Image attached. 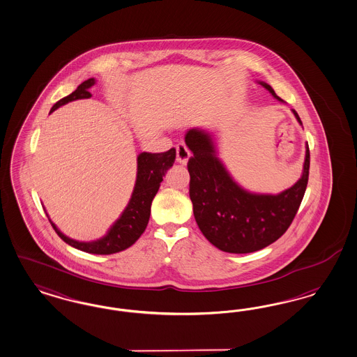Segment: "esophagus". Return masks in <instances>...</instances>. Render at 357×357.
Returning <instances> with one entry per match:
<instances>
[{"label":"esophagus","mask_w":357,"mask_h":357,"mask_svg":"<svg viewBox=\"0 0 357 357\" xmlns=\"http://www.w3.org/2000/svg\"><path fill=\"white\" fill-rule=\"evenodd\" d=\"M190 157H191V153L185 144H178L176 145V162L181 165H185L190 160Z\"/></svg>","instance_id":"esophagus-1"}]
</instances>
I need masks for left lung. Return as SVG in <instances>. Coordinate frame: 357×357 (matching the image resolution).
Returning a JSON list of instances; mask_svg holds the SVG:
<instances>
[{
  "mask_svg": "<svg viewBox=\"0 0 357 357\" xmlns=\"http://www.w3.org/2000/svg\"><path fill=\"white\" fill-rule=\"evenodd\" d=\"M273 98H278L265 82H259ZM295 119L302 125L298 113ZM192 157L188 160L190 199L199 229L212 245L227 253H252L271 245L282 236L302 203L308 182L310 150L302 176L277 195L249 192L234 182L218 157L212 135L194 128L185 137Z\"/></svg>",
  "mask_w": 357,
  "mask_h": 357,
  "instance_id": "1",
  "label": "left lung"
}]
</instances>
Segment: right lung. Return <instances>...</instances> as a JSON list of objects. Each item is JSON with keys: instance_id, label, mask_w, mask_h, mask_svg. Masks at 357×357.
<instances>
[{"instance_id": "right-lung-1", "label": "right lung", "mask_w": 357, "mask_h": 357, "mask_svg": "<svg viewBox=\"0 0 357 357\" xmlns=\"http://www.w3.org/2000/svg\"><path fill=\"white\" fill-rule=\"evenodd\" d=\"M96 83L93 77L83 82L74 92L62 100H59L50 113L58 109L64 104L74 101L77 98H89L92 95L88 89ZM175 160V149L172 148L165 153H141L137 157V178L132 197L123 209L121 216L111 227L108 234L96 241H76L66 234H63L54 222L49 219L55 232L68 245L74 246L79 250H83L92 255H113L125 250L133 245L135 241L144 234L150 218L151 202L158 192L160 182L163 181L165 174L172 167ZM49 216V215H47Z\"/></svg>"}]
</instances>
